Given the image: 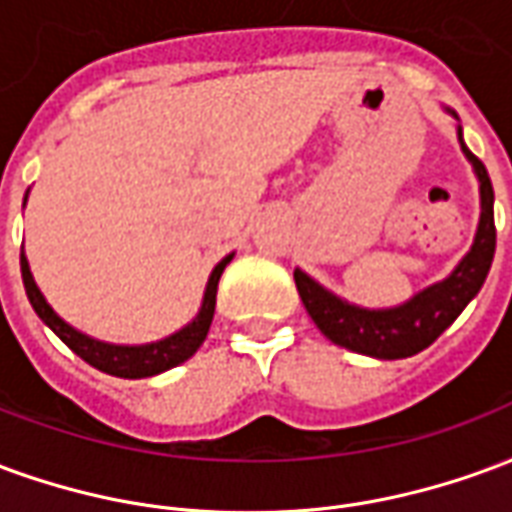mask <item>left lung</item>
Listing matches in <instances>:
<instances>
[{
  "label": "left lung",
  "mask_w": 512,
  "mask_h": 512,
  "mask_svg": "<svg viewBox=\"0 0 512 512\" xmlns=\"http://www.w3.org/2000/svg\"><path fill=\"white\" fill-rule=\"evenodd\" d=\"M458 139H461V128H458ZM461 147L480 178L483 213H480V227L474 235L472 252L463 257L444 282L430 285L395 310H362L337 299L334 293L321 288L299 268L293 271L296 288L310 318L334 345H343L348 351L376 356V359H406V356L425 351L430 343H436V337L480 293L496 252L494 186H491L485 164L463 145V139Z\"/></svg>",
  "instance_id": "1"
}]
</instances>
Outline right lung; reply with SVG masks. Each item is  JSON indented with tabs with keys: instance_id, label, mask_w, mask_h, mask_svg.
I'll return each instance as SVG.
<instances>
[{
	"instance_id": "add662e5",
	"label": "right lung",
	"mask_w": 512,
	"mask_h": 512,
	"mask_svg": "<svg viewBox=\"0 0 512 512\" xmlns=\"http://www.w3.org/2000/svg\"><path fill=\"white\" fill-rule=\"evenodd\" d=\"M233 260V255H227L213 268L211 279H208V288H205V299H202L200 315L186 326L180 329L167 340H158V343L150 345H109V343H98L93 337L87 334L76 332L73 326L62 321L57 312L51 310L43 293L35 285V279L29 274V263L27 257L21 255V277H24V288H27L29 304L35 307V312L40 315V321L49 326L51 332L60 337L62 343L71 348L73 354L82 356L87 365H93L95 370L101 373H109V376L117 378H147V376H158L164 373L169 367L180 365L186 362L189 356L197 354V348L202 345V340L208 337V329H211L213 321V310H216V288H219V277H222L224 266Z\"/></svg>"
}]
</instances>
